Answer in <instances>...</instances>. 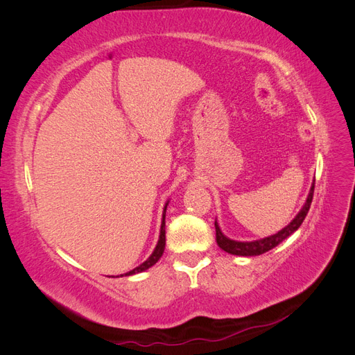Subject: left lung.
Here are the masks:
<instances>
[{"label":"left lung","instance_id":"obj_1","mask_svg":"<svg viewBox=\"0 0 355 355\" xmlns=\"http://www.w3.org/2000/svg\"><path fill=\"white\" fill-rule=\"evenodd\" d=\"M314 187H315V184H313V187H311L306 202L304 204V207L300 209V211L296 214V218L292 222H290L286 228H283L282 231H278L277 234L271 235V237L256 240V241H235V240L225 237V235L220 231V228H219L218 222H214V228H216L218 245L220 247L222 250L228 252L231 254H237V256H259V254H262L268 250L274 249L275 245H278L282 241H284L287 237H290V235H292L300 227V225H302L304 219L306 218V214H308V210L311 207V202H313Z\"/></svg>","mask_w":355,"mask_h":355}]
</instances>
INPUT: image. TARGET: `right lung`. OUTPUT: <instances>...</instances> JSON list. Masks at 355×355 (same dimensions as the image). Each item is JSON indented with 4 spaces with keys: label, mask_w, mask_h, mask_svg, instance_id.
<instances>
[{
    "label": "right lung",
    "mask_w": 355,
    "mask_h": 355,
    "mask_svg": "<svg viewBox=\"0 0 355 355\" xmlns=\"http://www.w3.org/2000/svg\"><path fill=\"white\" fill-rule=\"evenodd\" d=\"M167 204L164 206V211H163V222H161V230H159V240L157 243V247L155 250L153 252V254L148 257V259L142 263L136 266L135 270L125 272V275H133V274H137V272H142V271H146L148 268H151L153 265H155L158 262V259L161 256H163V252H164V247H166V209H167ZM123 277V275H121Z\"/></svg>",
    "instance_id": "obj_1"
}]
</instances>
